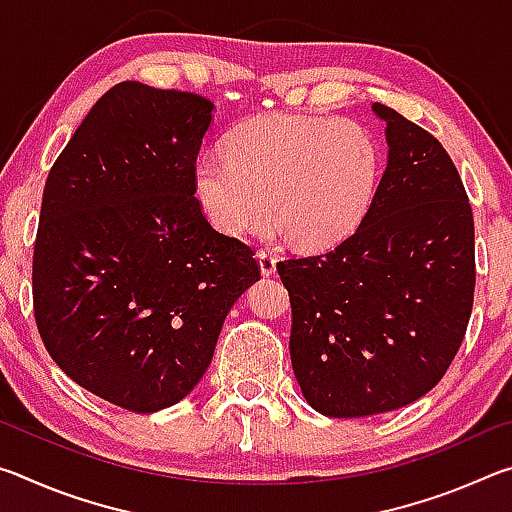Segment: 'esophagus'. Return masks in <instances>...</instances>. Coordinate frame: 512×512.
Wrapping results in <instances>:
<instances>
[{
  "label": "esophagus",
  "instance_id": "obj_1",
  "mask_svg": "<svg viewBox=\"0 0 512 512\" xmlns=\"http://www.w3.org/2000/svg\"><path fill=\"white\" fill-rule=\"evenodd\" d=\"M257 262H259V271H262V275H275L277 271V259L273 253H268V250H259L257 253Z\"/></svg>",
  "mask_w": 512,
  "mask_h": 512
}]
</instances>
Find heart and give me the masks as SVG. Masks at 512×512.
<instances>
[{"mask_svg": "<svg viewBox=\"0 0 512 512\" xmlns=\"http://www.w3.org/2000/svg\"><path fill=\"white\" fill-rule=\"evenodd\" d=\"M377 176L379 146L359 121L271 112L241 124L228 151L201 155L194 189L223 235L244 237L271 210L277 230L318 248L352 230Z\"/></svg>", "mask_w": 512, "mask_h": 512, "instance_id": "b5f03b06", "label": "heart"}]
</instances>
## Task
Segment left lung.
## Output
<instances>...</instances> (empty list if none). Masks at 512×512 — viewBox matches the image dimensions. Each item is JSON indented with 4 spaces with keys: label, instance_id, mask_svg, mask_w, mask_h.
Returning <instances> with one entry per match:
<instances>
[{
    "label": "left lung",
    "instance_id": "8db88e82",
    "mask_svg": "<svg viewBox=\"0 0 512 512\" xmlns=\"http://www.w3.org/2000/svg\"><path fill=\"white\" fill-rule=\"evenodd\" d=\"M388 164L359 228L325 255L277 264L291 300V366L329 418L402 409L438 384L474 302V216L436 137L372 103Z\"/></svg>",
    "mask_w": 512,
    "mask_h": 512
}]
</instances>
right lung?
Listing matches in <instances>:
<instances>
[{
    "mask_svg": "<svg viewBox=\"0 0 512 512\" xmlns=\"http://www.w3.org/2000/svg\"><path fill=\"white\" fill-rule=\"evenodd\" d=\"M201 94L124 81L51 167L33 246V314L51 359L133 413L183 400L223 320L259 280L253 250L207 223L194 167Z\"/></svg>",
    "mask_w": 512,
    "mask_h": 512,
    "instance_id": "1",
    "label": "right lung"
}]
</instances>
